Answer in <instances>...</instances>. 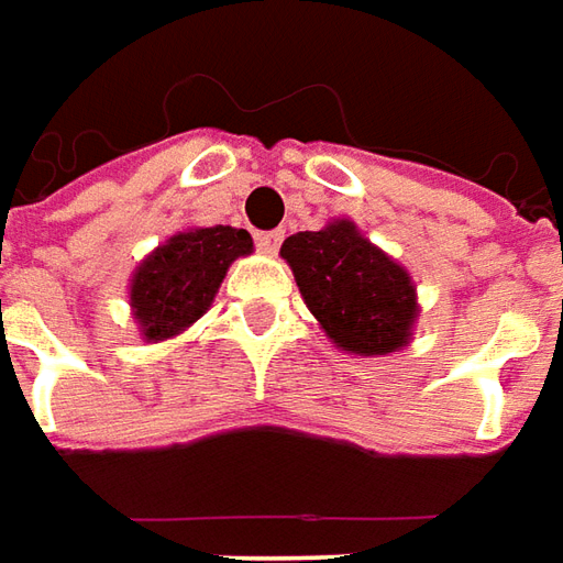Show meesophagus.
Listing matches in <instances>:
<instances>
[{"instance_id":"obj_1","label":"esophagus","mask_w":563,"mask_h":563,"mask_svg":"<svg viewBox=\"0 0 563 563\" xmlns=\"http://www.w3.org/2000/svg\"><path fill=\"white\" fill-rule=\"evenodd\" d=\"M257 249L263 251V254H275L278 251V245H282V239H285V233L282 230H269V233H257Z\"/></svg>"}]
</instances>
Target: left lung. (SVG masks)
I'll return each mask as SVG.
<instances>
[{
	"label": "left lung",
	"instance_id": "left-lung-1",
	"mask_svg": "<svg viewBox=\"0 0 563 563\" xmlns=\"http://www.w3.org/2000/svg\"><path fill=\"white\" fill-rule=\"evenodd\" d=\"M282 257L309 312L349 354H390L412 339L416 285L400 263L376 249L352 221H330L285 239Z\"/></svg>",
	"mask_w": 563,
	"mask_h": 563
}]
</instances>
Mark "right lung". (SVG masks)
I'll return each instance as SVG.
<instances>
[{"mask_svg": "<svg viewBox=\"0 0 563 563\" xmlns=\"http://www.w3.org/2000/svg\"><path fill=\"white\" fill-rule=\"evenodd\" d=\"M254 249L249 230L190 227L166 239L130 278V306L147 342L178 336L206 314L230 263Z\"/></svg>", "mask_w": 563, "mask_h": 563, "instance_id": "add662e5", "label": "right lung"}]
</instances>
